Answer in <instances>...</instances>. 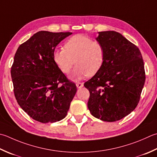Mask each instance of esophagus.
I'll list each match as a JSON object with an SVG mask.
<instances>
[{"label":"esophagus","instance_id":"34e87169","mask_svg":"<svg viewBox=\"0 0 157 157\" xmlns=\"http://www.w3.org/2000/svg\"><path fill=\"white\" fill-rule=\"evenodd\" d=\"M76 86H77V88H80L84 86V84L81 82H78V83H76Z\"/></svg>","mask_w":157,"mask_h":157}]
</instances>
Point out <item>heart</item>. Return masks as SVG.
I'll return each instance as SVG.
<instances>
[{
    "label": "heart",
    "mask_w": 157,
    "mask_h": 157,
    "mask_svg": "<svg viewBox=\"0 0 157 157\" xmlns=\"http://www.w3.org/2000/svg\"><path fill=\"white\" fill-rule=\"evenodd\" d=\"M105 58L103 45L88 36L76 35L64 45V50L54 52L53 60L64 74H69L75 63L71 78L79 80L86 76H93L102 67Z\"/></svg>",
    "instance_id": "heart-1"
}]
</instances>
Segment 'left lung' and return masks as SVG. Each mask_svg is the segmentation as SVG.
I'll list each match as a JSON object with an SVG mask.
<instances>
[{"instance_id": "1", "label": "left lung", "mask_w": 157, "mask_h": 157, "mask_svg": "<svg viewBox=\"0 0 157 157\" xmlns=\"http://www.w3.org/2000/svg\"><path fill=\"white\" fill-rule=\"evenodd\" d=\"M96 40L105 58L99 71L84 83L90 92L88 107L94 117L115 122L139 103L146 79L144 60L139 48L121 33L99 32Z\"/></svg>"}]
</instances>
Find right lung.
<instances>
[{
    "label": "right lung",
    "mask_w": 157,
    "mask_h": 157,
    "mask_svg": "<svg viewBox=\"0 0 157 157\" xmlns=\"http://www.w3.org/2000/svg\"><path fill=\"white\" fill-rule=\"evenodd\" d=\"M72 33L39 31L21 44L11 75L17 103L30 117L48 123L65 118L77 91L53 60L55 48Z\"/></svg>",
    "instance_id": "add662e5"
}]
</instances>
